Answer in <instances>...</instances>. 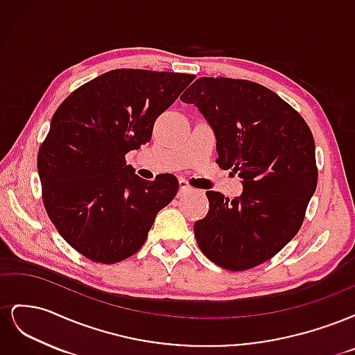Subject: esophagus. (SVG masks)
Masks as SVG:
<instances>
[{"instance_id":"34e87169","label":"esophagus","mask_w":355,"mask_h":355,"mask_svg":"<svg viewBox=\"0 0 355 355\" xmlns=\"http://www.w3.org/2000/svg\"><path fill=\"white\" fill-rule=\"evenodd\" d=\"M192 192V188L188 185V182L185 179H179V197H184L187 194Z\"/></svg>"}]
</instances>
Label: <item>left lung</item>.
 I'll list each match as a JSON object with an SVG mask.
<instances>
[{"instance_id": "left-lung-1", "label": "left lung", "mask_w": 355, "mask_h": 355, "mask_svg": "<svg viewBox=\"0 0 355 355\" xmlns=\"http://www.w3.org/2000/svg\"><path fill=\"white\" fill-rule=\"evenodd\" d=\"M194 103L216 137L218 163L241 178L234 200L207 191V216L196 240L211 262L230 271L259 265L297 234L317 188L313 133L292 106L263 85L198 78L180 96Z\"/></svg>"}]
</instances>
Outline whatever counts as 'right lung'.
<instances>
[{
    "label": "right lung",
    "instance_id": "obj_1",
    "mask_svg": "<svg viewBox=\"0 0 355 355\" xmlns=\"http://www.w3.org/2000/svg\"><path fill=\"white\" fill-rule=\"evenodd\" d=\"M194 75L114 69L62 102L38 153L49 218L75 250L101 263L144 245L157 213L175 198L173 175L145 180L125 154L151 141L154 123Z\"/></svg>",
    "mask_w": 355,
    "mask_h": 355
}]
</instances>
